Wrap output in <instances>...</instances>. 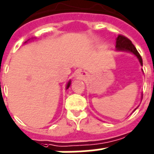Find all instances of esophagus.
<instances>
[{
    "label": "esophagus",
    "instance_id": "esophagus-1",
    "mask_svg": "<svg viewBox=\"0 0 154 154\" xmlns=\"http://www.w3.org/2000/svg\"><path fill=\"white\" fill-rule=\"evenodd\" d=\"M86 75V72H85V71H82V70H79L78 72H76V75L78 76H84V75Z\"/></svg>",
    "mask_w": 154,
    "mask_h": 154
}]
</instances>
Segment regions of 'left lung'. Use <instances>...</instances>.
<instances>
[{"label":"left lung","mask_w":154,"mask_h":154,"mask_svg":"<svg viewBox=\"0 0 154 154\" xmlns=\"http://www.w3.org/2000/svg\"><path fill=\"white\" fill-rule=\"evenodd\" d=\"M116 50H118V51H128L133 53L134 55L136 56L139 62H140L141 65L143 66V59H142L140 54L137 51L136 48L132 44L131 41L129 40L125 36H123V35H120V34L116 38Z\"/></svg>","instance_id":"8db88e82"}]
</instances>
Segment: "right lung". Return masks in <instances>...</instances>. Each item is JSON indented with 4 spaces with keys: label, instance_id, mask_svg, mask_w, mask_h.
Returning a JSON list of instances; mask_svg holds the SVG:
<instances>
[{
    "label": "right lung",
    "instance_id": "1",
    "mask_svg": "<svg viewBox=\"0 0 154 154\" xmlns=\"http://www.w3.org/2000/svg\"><path fill=\"white\" fill-rule=\"evenodd\" d=\"M70 85H71V80H69V81H68V84H67V86H66V90H68V89L69 88Z\"/></svg>",
    "mask_w": 154,
    "mask_h": 154
}]
</instances>
